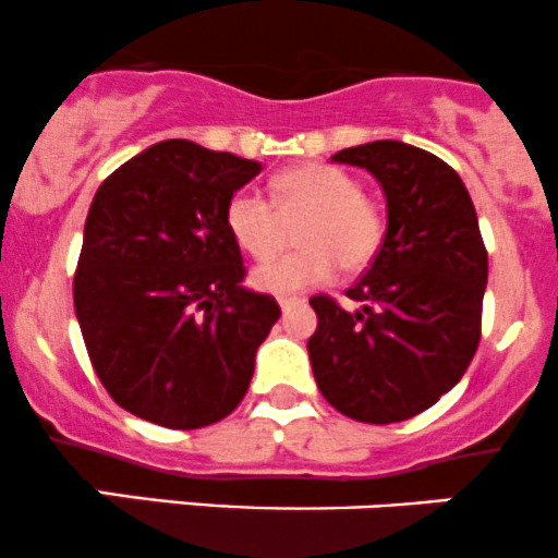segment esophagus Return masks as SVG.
Here are the masks:
<instances>
[{
    "mask_svg": "<svg viewBox=\"0 0 558 558\" xmlns=\"http://www.w3.org/2000/svg\"><path fill=\"white\" fill-rule=\"evenodd\" d=\"M301 303H303V298H295V295H284V298H279V308H281V311L292 308V305H301Z\"/></svg>",
    "mask_w": 558,
    "mask_h": 558,
    "instance_id": "1",
    "label": "esophagus"
}]
</instances>
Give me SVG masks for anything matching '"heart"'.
Wrapping results in <instances>:
<instances>
[{"label": "heart", "instance_id": "1", "mask_svg": "<svg viewBox=\"0 0 558 558\" xmlns=\"http://www.w3.org/2000/svg\"><path fill=\"white\" fill-rule=\"evenodd\" d=\"M298 253L274 257L253 268V284L268 295H292L325 284L343 271H364L386 236L380 205L362 194V183L343 167L305 161L279 172L271 199L257 189L233 191L226 205V229L247 255H274L284 233V218H303Z\"/></svg>", "mask_w": 558, "mask_h": 558}]
</instances>
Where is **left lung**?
<instances>
[{
  "instance_id": "8db88e82",
  "label": "left lung",
  "mask_w": 558,
  "mask_h": 558,
  "mask_svg": "<svg viewBox=\"0 0 558 558\" xmlns=\"http://www.w3.org/2000/svg\"><path fill=\"white\" fill-rule=\"evenodd\" d=\"M383 185L388 229L345 311L314 295L308 356L322 397L359 423L421 415L469 369L482 338L487 250L458 172L401 141L343 148Z\"/></svg>"
}]
</instances>
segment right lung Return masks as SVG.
<instances>
[{
  "instance_id": "add662e5",
  "label": "right lung",
  "mask_w": 558,
  "mask_h": 558,
  "mask_svg": "<svg viewBox=\"0 0 558 558\" xmlns=\"http://www.w3.org/2000/svg\"><path fill=\"white\" fill-rule=\"evenodd\" d=\"M260 170L161 141L111 172L89 205L76 319L106 391L143 421L205 428L247 393L257 345L281 311L242 287L247 268L226 205Z\"/></svg>"
}]
</instances>
